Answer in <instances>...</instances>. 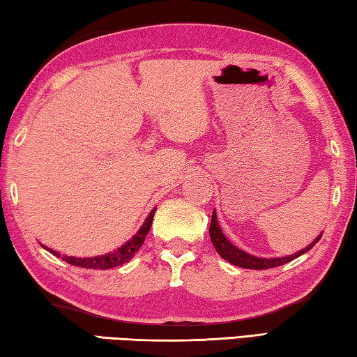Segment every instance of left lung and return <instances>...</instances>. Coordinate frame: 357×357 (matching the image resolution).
<instances>
[{"label":"left lung","instance_id":"8db88e82","mask_svg":"<svg viewBox=\"0 0 357 357\" xmlns=\"http://www.w3.org/2000/svg\"><path fill=\"white\" fill-rule=\"evenodd\" d=\"M209 236H211V241H213V245L215 247L217 253H219L223 259H227L228 263L239 266V268H244V269L261 271V269L277 268V266L289 263V261H293L294 258L304 255L305 252H309L312 247L318 243L319 238H321V234H319V236L313 241L310 245H307L305 249L296 252L294 255H288L283 258H258V257L250 255V253L238 249L236 245H233L231 243H229V241L225 238V234L222 233L219 223H217L215 211H213V217H211V227H209Z\"/></svg>","mask_w":357,"mask_h":357}]
</instances>
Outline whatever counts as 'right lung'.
Instances as JSON below:
<instances>
[{
  "label": "right lung",
  "instance_id": "1",
  "mask_svg": "<svg viewBox=\"0 0 357 357\" xmlns=\"http://www.w3.org/2000/svg\"><path fill=\"white\" fill-rule=\"evenodd\" d=\"M154 213L155 209H153L148 215V219L144 220L142 228L138 229L137 234L132 239H129L124 245H121L119 249L113 250L110 253H105V255L100 257H91V258H75V257H63L66 263H69L72 266H80V268H86V269H112L116 268V266H121L124 263H128L129 259L135 255L138 249L143 245V241L146 238V234L149 233L151 223H153L154 219ZM47 249V247H45ZM48 252H52L55 257H61L58 252L47 249Z\"/></svg>",
  "mask_w": 357,
  "mask_h": 357
}]
</instances>
